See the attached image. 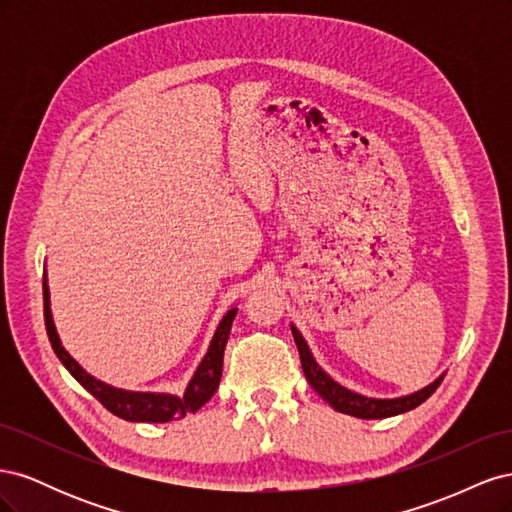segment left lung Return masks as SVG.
Wrapping results in <instances>:
<instances>
[{"label": "left lung", "mask_w": 512, "mask_h": 512, "mask_svg": "<svg viewBox=\"0 0 512 512\" xmlns=\"http://www.w3.org/2000/svg\"><path fill=\"white\" fill-rule=\"evenodd\" d=\"M290 329H292L294 344H297V348H299L303 374H305L307 382L312 384V389L337 412H344V414H350L356 418H386V416L404 414L408 410H414L416 406H421L425 399H429L433 393H436V389L444 378V376H440L438 380H433L429 386H425V389L416 391L412 395H406V397H395V399L365 397V395H359V393L346 389V386L335 382L327 374V371H322V367L316 363L312 352H309V346L305 344V339L297 331V327L292 324Z\"/></svg>", "instance_id": "left-lung-1"}]
</instances>
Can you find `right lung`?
Segmentation results:
<instances>
[{"instance_id": "obj_1", "label": "right lung", "mask_w": 512, "mask_h": 512, "mask_svg": "<svg viewBox=\"0 0 512 512\" xmlns=\"http://www.w3.org/2000/svg\"><path fill=\"white\" fill-rule=\"evenodd\" d=\"M44 292V324H46V335H49V342L57 354V359L64 363V367L70 374L79 380L85 389L94 395L100 404L113 412L115 416L123 418V421L132 423H168L173 418H183L188 412H196L203 408L207 401L218 391L220 378H222V365H224V348L230 335L232 320L237 316V307H232L230 312L222 318L218 324V331H215L209 350L205 359L200 361L196 374L192 376L188 389H185L183 397L168 395V393H136V391H123L115 389L111 384H104L89 376L87 371L76 363L72 356L61 346L59 335L53 322L51 314V301H49V284H46V273L42 282Z\"/></svg>"}]
</instances>
